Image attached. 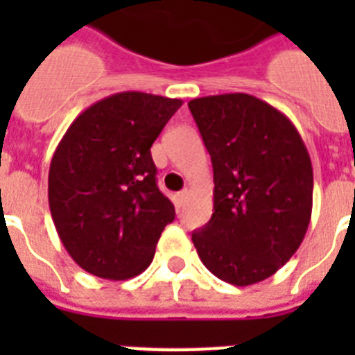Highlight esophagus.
Listing matches in <instances>:
<instances>
[{"label": "esophagus", "instance_id": "1", "mask_svg": "<svg viewBox=\"0 0 355 355\" xmlns=\"http://www.w3.org/2000/svg\"><path fill=\"white\" fill-rule=\"evenodd\" d=\"M189 197V191L188 189H184V191H180V193L177 195V205L178 206H184L186 205V199Z\"/></svg>", "mask_w": 355, "mask_h": 355}]
</instances>
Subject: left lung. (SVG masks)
<instances>
[{
  "label": "left lung",
  "instance_id": "obj_1",
  "mask_svg": "<svg viewBox=\"0 0 355 355\" xmlns=\"http://www.w3.org/2000/svg\"><path fill=\"white\" fill-rule=\"evenodd\" d=\"M214 166V214L191 234L205 267L232 286L269 278L300 247L313 206L308 149L289 119L248 94L188 103Z\"/></svg>",
  "mask_w": 355,
  "mask_h": 355
}]
</instances>
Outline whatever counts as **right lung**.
I'll return each instance as SVG.
<instances>
[{
  "instance_id": "obj_1",
  "label": "right lung",
  "mask_w": 355,
  "mask_h": 355,
  "mask_svg": "<svg viewBox=\"0 0 355 355\" xmlns=\"http://www.w3.org/2000/svg\"><path fill=\"white\" fill-rule=\"evenodd\" d=\"M180 99L121 92L88 107L49 167V210L64 248L99 278L127 280L155 258L175 206L156 186L150 145Z\"/></svg>"
}]
</instances>
